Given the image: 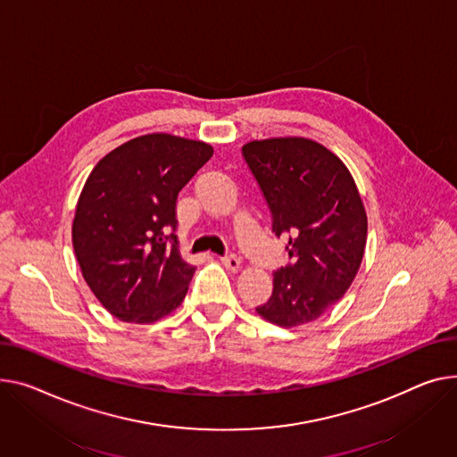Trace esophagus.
<instances>
[{
    "mask_svg": "<svg viewBox=\"0 0 457 457\" xmlns=\"http://www.w3.org/2000/svg\"><path fill=\"white\" fill-rule=\"evenodd\" d=\"M222 264H224L228 270H231V271H238V270H240V259L235 257V255H226V257H222Z\"/></svg>",
    "mask_w": 457,
    "mask_h": 457,
    "instance_id": "34e87169",
    "label": "esophagus"
}]
</instances>
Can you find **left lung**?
Masks as SVG:
<instances>
[{"label": "left lung", "mask_w": 457, "mask_h": 457, "mask_svg": "<svg viewBox=\"0 0 457 457\" xmlns=\"http://www.w3.org/2000/svg\"><path fill=\"white\" fill-rule=\"evenodd\" d=\"M242 154L271 211V231L288 240L290 264L273 273L257 314L292 328L318 320L349 290L368 240V215L345 163L309 137L255 139Z\"/></svg>", "instance_id": "1"}]
</instances>
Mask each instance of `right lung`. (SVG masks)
Segmentation results:
<instances>
[{"mask_svg":"<svg viewBox=\"0 0 457 457\" xmlns=\"http://www.w3.org/2000/svg\"><path fill=\"white\" fill-rule=\"evenodd\" d=\"M212 146L170 134L134 137L89 172L73 250L89 290L117 320L154 323L184 301L195 266L179 257L176 200Z\"/></svg>","mask_w":457,"mask_h":457,"instance_id":"obj_1","label":"right lung"}]
</instances>
